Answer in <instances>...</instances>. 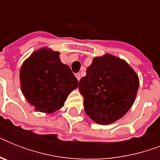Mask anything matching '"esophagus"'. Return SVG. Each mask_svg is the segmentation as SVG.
I'll return each mask as SVG.
<instances>
[{"instance_id": "1", "label": "esophagus", "mask_w": 160, "mask_h": 160, "mask_svg": "<svg viewBox=\"0 0 160 160\" xmlns=\"http://www.w3.org/2000/svg\"><path fill=\"white\" fill-rule=\"evenodd\" d=\"M75 77L77 78L78 80H80V73H76V74H75Z\"/></svg>"}]
</instances>
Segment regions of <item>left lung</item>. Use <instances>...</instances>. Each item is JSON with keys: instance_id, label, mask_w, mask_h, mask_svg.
I'll list each match as a JSON object with an SVG mask.
<instances>
[{"instance_id": "obj_1", "label": "left lung", "mask_w": 160, "mask_h": 160, "mask_svg": "<svg viewBox=\"0 0 160 160\" xmlns=\"http://www.w3.org/2000/svg\"><path fill=\"white\" fill-rule=\"evenodd\" d=\"M139 84L138 75L124 60L109 54L94 58L79 82L85 114L99 124L116 121L133 105Z\"/></svg>"}]
</instances>
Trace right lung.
Here are the masks:
<instances>
[{
	"mask_svg": "<svg viewBox=\"0 0 160 160\" xmlns=\"http://www.w3.org/2000/svg\"><path fill=\"white\" fill-rule=\"evenodd\" d=\"M60 53L49 49L35 51L20 71L24 96L37 111L53 113L64 105L78 80L70 68L61 63Z\"/></svg>",
	"mask_w": 160,
	"mask_h": 160,
	"instance_id": "obj_1",
	"label": "right lung"
}]
</instances>
